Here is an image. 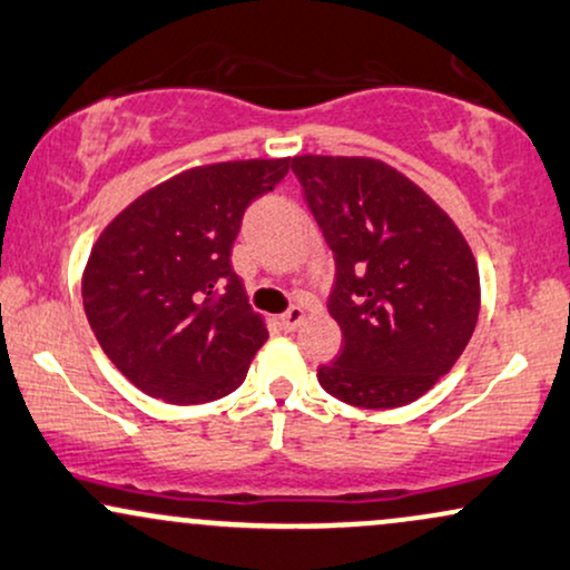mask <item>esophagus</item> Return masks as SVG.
Returning a JSON list of instances; mask_svg holds the SVG:
<instances>
[{"label": "esophagus", "mask_w": 570, "mask_h": 570, "mask_svg": "<svg viewBox=\"0 0 570 570\" xmlns=\"http://www.w3.org/2000/svg\"><path fill=\"white\" fill-rule=\"evenodd\" d=\"M303 318H305V311H303V305H292L289 311H286L284 315H281V326L284 328H297L299 324H303Z\"/></svg>", "instance_id": "esophagus-1"}]
</instances>
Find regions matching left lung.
<instances>
[{
	"label": "left lung",
	"instance_id": "left-lung-1",
	"mask_svg": "<svg viewBox=\"0 0 570 570\" xmlns=\"http://www.w3.org/2000/svg\"><path fill=\"white\" fill-rule=\"evenodd\" d=\"M292 169L334 255L342 353L318 368L321 387L358 409L406 406L475 332V257L454 219L385 161L294 156Z\"/></svg>",
	"mask_w": 570,
	"mask_h": 570
}]
</instances>
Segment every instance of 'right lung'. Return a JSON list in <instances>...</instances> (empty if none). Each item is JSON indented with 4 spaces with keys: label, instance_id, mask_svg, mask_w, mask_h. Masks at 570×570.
<instances>
[{
    "label": "right lung",
    "instance_id": "add662e5",
    "mask_svg": "<svg viewBox=\"0 0 570 570\" xmlns=\"http://www.w3.org/2000/svg\"><path fill=\"white\" fill-rule=\"evenodd\" d=\"M292 159L196 167L135 198L89 252L81 297L102 353L150 397L228 395L265 345L230 252L244 212Z\"/></svg>",
    "mask_w": 570,
    "mask_h": 570
}]
</instances>
